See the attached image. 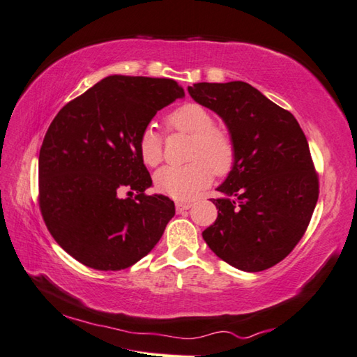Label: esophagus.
Wrapping results in <instances>:
<instances>
[{
    "label": "esophagus",
    "instance_id": "34e87169",
    "mask_svg": "<svg viewBox=\"0 0 357 357\" xmlns=\"http://www.w3.org/2000/svg\"><path fill=\"white\" fill-rule=\"evenodd\" d=\"M192 206H193L192 202H183V201H178V202H176V210H178V211L188 210V208H192Z\"/></svg>",
    "mask_w": 357,
    "mask_h": 357
}]
</instances>
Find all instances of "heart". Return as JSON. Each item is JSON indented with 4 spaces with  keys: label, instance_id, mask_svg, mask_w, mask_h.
I'll return each mask as SVG.
<instances>
[{
    "label": "heart",
    "instance_id": "heart-1",
    "mask_svg": "<svg viewBox=\"0 0 357 357\" xmlns=\"http://www.w3.org/2000/svg\"><path fill=\"white\" fill-rule=\"evenodd\" d=\"M169 132L192 136L185 165H165L155 174L159 192L174 199H192L206 188L213 173L225 176L236 162V144L227 128L215 124V115L199 102H184L164 119ZM141 161L156 167L164 158V138L153 127H144L136 142Z\"/></svg>",
    "mask_w": 357,
    "mask_h": 357
}]
</instances>
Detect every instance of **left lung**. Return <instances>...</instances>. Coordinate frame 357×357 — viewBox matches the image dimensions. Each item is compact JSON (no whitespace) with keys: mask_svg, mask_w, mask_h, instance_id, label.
<instances>
[{"mask_svg":"<svg viewBox=\"0 0 357 357\" xmlns=\"http://www.w3.org/2000/svg\"><path fill=\"white\" fill-rule=\"evenodd\" d=\"M188 93L225 121L236 144V162L218 187L225 198L213 199L218 218L202 238L234 268L267 270L298 245L319 198L305 135L247 82H198Z\"/></svg>","mask_w":357,"mask_h":357,"instance_id":"1","label":"left lung"}]
</instances>
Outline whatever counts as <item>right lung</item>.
I'll use <instances>...</instances> for the list:
<instances>
[{
	"label": "right lung",
	"mask_w": 357,
	"mask_h": 357,
	"mask_svg": "<svg viewBox=\"0 0 357 357\" xmlns=\"http://www.w3.org/2000/svg\"><path fill=\"white\" fill-rule=\"evenodd\" d=\"M184 95L176 81L112 75L67 102L47 128L38 161L45 227L81 264L128 268L151 252L174 215L136 149L144 127ZM135 193V198L120 195Z\"/></svg>",
	"instance_id": "obj_1"
}]
</instances>
